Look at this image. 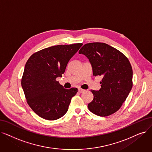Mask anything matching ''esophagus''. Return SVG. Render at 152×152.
<instances>
[{
  "label": "esophagus",
  "instance_id": "34e87169",
  "mask_svg": "<svg viewBox=\"0 0 152 152\" xmlns=\"http://www.w3.org/2000/svg\"><path fill=\"white\" fill-rule=\"evenodd\" d=\"M84 91V89H78V92H80V93H81V92H83Z\"/></svg>",
  "mask_w": 152,
  "mask_h": 152
}]
</instances>
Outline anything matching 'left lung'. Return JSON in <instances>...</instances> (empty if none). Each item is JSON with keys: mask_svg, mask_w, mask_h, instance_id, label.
Segmentation results:
<instances>
[{"mask_svg": "<svg viewBox=\"0 0 152 152\" xmlns=\"http://www.w3.org/2000/svg\"><path fill=\"white\" fill-rule=\"evenodd\" d=\"M79 53L89 59L94 76L102 77L101 88L91 90L94 98L88 104L89 110L101 117L115 113L132 88L133 71L128 58L115 48L99 42L85 44Z\"/></svg>", "mask_w": 152, "mask_h": 152, "instance_id": "1", "label": "left lung"}]
</instances>
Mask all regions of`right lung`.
Masks as SVG:
<instances>
[{"instance_id":"right-lung-1","label":"right lung","mask_w":152,"mask_h":152,"mask_svg":"<svg viewBox=\"0 0 152 152\" xmlns=\"http://www.w3.org/2000/svg\"><path fill=\"white\" fill-rule=\"evenodd\" d=\"M83 43L53 46L33 54L25 64L22 87L30 108L48 121L63 117L77 88L64 89L56 80Z\"/></svg>"}]
</instances>
